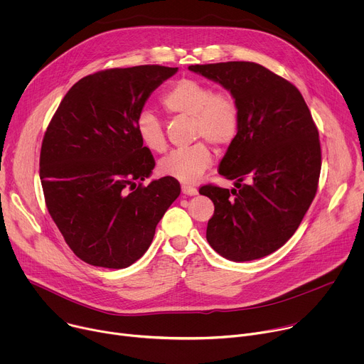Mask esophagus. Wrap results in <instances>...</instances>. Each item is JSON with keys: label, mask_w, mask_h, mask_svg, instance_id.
Returning a JSON list of instances; mask_svg holds the SVG:
<instances>
[{"label": "esophagus", "mask_w": 364, "mask_h": 364, "mask_svg": "<svg viewBox=\"0 0 364 364\" xmlns=\"http://www.w3.org/2000/svg\"><path fill=\"white\" fill-rule=\"evenodd\" d=\"M181 191H183L184 194H187V196H196V194H197V188L193 187V186H190V184H183V186H181Z\"/></svg>", "instance_id": "34e87169"}]
</instances>
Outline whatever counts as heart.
Returning a JSON list of instances; mask_svg holds the SVG:
<instances>
[{"instance_id":"obj_1","label":"heart","mask_w":364,"mask_h":364,"mask_svg":"<svg viewBox=\"0 0 364 364\" xmlns=\"http://www.w3.org/2000/svg\"><path fill=\"white\" fill-rule=\"evenodd\" d=\"M161 105L170 115L190 117L194 139L204 138L216 146L232 144L239 132L240 112L235 96L228 90H213L203 80L181 77L161 96ZM135 131L141 144L152 152L167 148L166 131L161 119L151 111H141ZM213 154L204 141L168 152L159 163L161 174L184 183L197 181L212 167Z\"/></svg>"}]
</instances>
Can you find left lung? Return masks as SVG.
<instances>
[{
	"instance_id": "obj_1",
	"label": "left lung",
	"mask_w": 364,
	"mask_h": 364,
	"mask_svg": "<svg viewBox=\"0 0 364 364\" xmlns=\"http://www.w3.org/2000/svg\"><path fill=\"white\" fill-rule=\"evenodd\" d=\"M236 99L239 132L219 166L239 191L215 184L200 194L215 204L205 237L223 257L246 262L279 249L313 203L321 171L318 129L301 92L253 62L194 65Z\"/></svg>"
}]
</instances>
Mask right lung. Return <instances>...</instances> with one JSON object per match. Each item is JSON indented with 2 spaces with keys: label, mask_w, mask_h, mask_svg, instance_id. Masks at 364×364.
<instances>
[{
  "label": "right lung",
  "mask_w": 364,
  "mask_h": 364,
  "mask_svg": "<svg viewBox=\"0 0 364 364\" xmlns=\"http://www.w3.org/2000/svg\"><path fill=\"white\" fill-rule=\"evenodd\" d=\"M177 70L145 65L85 76L46 129L40 180L47 210L89 265L122 269L138 261L180 196L168 176L142 184L155 161L135 131L149 95Z\"/></svg>",
  "instance_id": "add662e5"
}]
</instances>
